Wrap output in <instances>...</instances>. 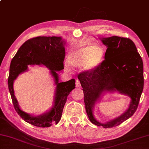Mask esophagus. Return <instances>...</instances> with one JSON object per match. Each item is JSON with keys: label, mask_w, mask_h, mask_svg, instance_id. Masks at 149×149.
Here are the masks:
<instances>
[{"label": "esophagus", "mask_w": 149, "mask_h": 149, "mask_svg": "<svg viewBox=\"0 0 149 149\" xmlns=\"http://www.w3.org/2000/svg\"><path fill=\"white\" fill-rule=\"evenodd\" d=\"M80 80L78 79H77L76 80V86L77 87V88H79V87H80Z\"/></svg>", "instance_id": "esophagus-1"}]
</instances>
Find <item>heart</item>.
I'll list each match as a JSON object with an SVG mask.
<instances>
[{
    "label": "heart",
    "mask_w": 149,
    "mask_h": 149,
    "mask_svg": "<svg viewBox=\"0 0 149 149\" xmlns=\"http://www.w3.org/2000/svg\"><path fill=\"white\" fill-rule=\"evenodd\" d=\"M104 56L105 50L102 47L88 45L72 50L69 52L67 60L70 65L82 66L84 71L90 72L102 63ZM65 68L70 70L71 67L66 63Z\"/></svg>",
    "instance_id": "1"
}]
</instances>
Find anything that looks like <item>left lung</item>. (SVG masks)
I'll list each match as a JSON object with an SVG mask.
<instances>
[{"instance_id":"1","label":"left lung","mask_w":149,"mask_h":149,"mask_svg":"<svg viewBox=\"0 0 149 149\" xmlns=\"http://www.w3.org/2000/svg\"><path fill=\"white\" fill-rule=\"evenodd\" d=\"M107 47L100 65L78 76L84 92L86 113L94 125L104 128L121 124L135 113L143 89V63L134 42L128 38L112 36L100 38ZM118 91L130 96V105L121 116L105 123L94 118L93 108L105 92Z\"/></svg>"}]
</instances>
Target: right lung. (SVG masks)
Instances as JSON below:
<instances>
[{
    "label": "right lung",
    "instance_id": "1",
    "mask_svg": "<svg viewBox=\"0 0 149 149\" xmlns=\"http://www.w3.org/2000/svg\"><path fill=\"white\" fill-rule=\"evenodd\" d=\"M65 42L61 37L39 36L25 41L14 56L10 67L8 89L17 113L25 121L36 127H49L58 124L62 115L67 98L75 88V80L59 82L56 71L63 69ZM43 65L49 68L54 77L56 87L54 103L51 110L40 116H33L21 111L14 95L13 82L19 74L27 70L28 65Z\"/></svg>",
    "mask_w": 149,
    "mask_h": 149
}]
</instances>
